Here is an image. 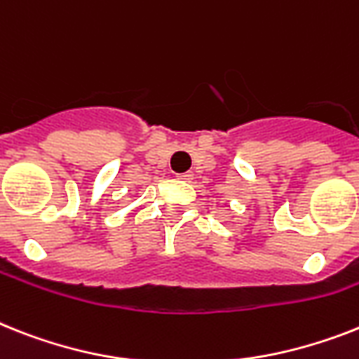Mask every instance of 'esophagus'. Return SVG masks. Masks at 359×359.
Listing matches in <instances>:
<instances>
[{
	"instance_id": "34e87169",
	"label": "esophagus",
	"mask_w": 359,
	"mask_h": 359,
	"mask_svg": "<svg viewBox=\"0 0 359 359\" xmlns=\"http://www.w3.org/2000/svg\"><path fill=\"white\" fill-rule=\"evenodd\" d=\"M177 180H182V182H192L194 180V174L192 172H183V174H177Z\"/></svg>"
}]
</instances>
